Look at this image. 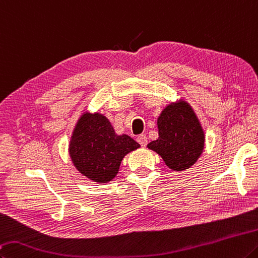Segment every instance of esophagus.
Here are the masks:
<instances>
[{
	"label": "esophagus",
	"instance_id": "esophagus-1",
	"mask_svg": "<svg viewBox=\"0 0 258 258\" xmlns=\"http://www.w3.org/2000/svg\"><path fill=\"white\" fill-rule=\"evenodd\" d=\"M137 141L139 142L140 145H141V147H145V145L148 144V138H147V135H144V134L139 135L138 139H137Z\"/></svg>",
	"mask_w": 258,
	"mask_h": 258
}]
</instances>
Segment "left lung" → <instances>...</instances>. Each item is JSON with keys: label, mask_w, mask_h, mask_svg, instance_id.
<instances>
[{"label": "left lung", "mask_w": 258, "mask_h": 258, "mask_svg": "<svg viewBox=\"0 0 258 258\" xmlns=\"http://www.w3.org/2000/svg\"><path fill=\"white\" fill-rule=\"evenodd\" d=\"M159 138L148 148L161 156L172 170L188 169L204 149V132L194 110L186 101L172 102L158 118Z\"/></svg>", "instance_id": "8db88e82"}]
</instances>
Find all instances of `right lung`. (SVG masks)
<instances>
[{
  "instance_id": "1",
  "label": "right lung",
  "mask_w": 258,
  "mask_h": 258,
  "mask_svg": "<svg viewBox=\"0 0 258 258\" xmlns=\"http://www.w3.org/2000/svg\"><path fill=\"white\" fill-rule=\"evenodd\" d=\"M140 144L128 135H117L110 121L100 114H83L70 142V156L77 169L104 184L118 172L120 161Z\"/></svg>"
}]
</instances>
